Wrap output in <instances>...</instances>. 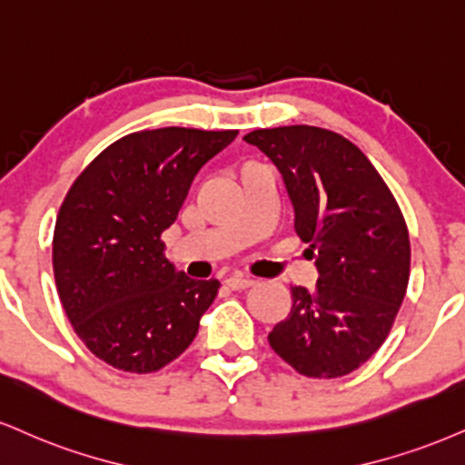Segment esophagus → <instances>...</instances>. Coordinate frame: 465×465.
<instances>
[{"instance_id":"esophagus-1","label":"esophagus","mask_w":465,"mask_h":465,"mask_svg":"<svg viewBox=\"0 0 465 465\" xmlns=\"http://www.w3.org/2000/svg\"><path fill=\"white\" fill-rule=\"evenodd\" d=\"M225 286L229 290H247V288L253 286V279L242 277V275H233V277L225 279Z\"/></svg>"}]
</instances>
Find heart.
Listing matches in <instances>:
<instances>
[{
  "label": "heart",
  "instance_id": "obj_1",
  "mask_svg": "<svg viewBox=\"0 0 465 465\" xmlns=\"http://www.w3.org/2000/svg\"><path fill=\"white\" fill-rule=\"evenodd\" d=\"M249 164H251V162H249ZM249 164H242V166H240V169H244V166H249Z\"/></svg>",
  "mask_w": 465,
  "mask_h": 465
}]
</instances>
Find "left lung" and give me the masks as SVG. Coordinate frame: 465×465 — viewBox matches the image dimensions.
I'll list each match as a JSON object with an SVG mask.
<instances>
[{
	"label": "left lung",
	"instance_id": "left-lung-1",
	"mask_svg": "<svg viewBox=\"0 0 465 465\" xmlns=\"http://www.w3.org/2000/svg\"><path fill=\"white\" fill-rule=\"evenodd\" d=\"M244 141L283 175L294 229L318 266L314 290H290L292 310L268 342L299 374L344 377L377 353L405 299V216L372 162L340 134L286 125L255 130Z\"/></svg>",
	"mask_w": 465,
	"mask_h": 465
}]
</instances>
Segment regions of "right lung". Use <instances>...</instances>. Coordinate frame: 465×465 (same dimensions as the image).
Wrapping results in <instances>:
<instances>
[{
    "label": "right lung",
    "mask_w": 465,
    "mask_h": 465,
    "mask_svg": "<svg viewBox=\"0 0 465 465\" xmlns=\"http://www.w3.org/2000/svg\"><path fill=\"white\" fill-rule=\"evenodd\" d=\"M238 130L127 134L77 175L54 229V277L73 331L94 357L147 374L188 349L216 299L164 257L169 229L201 166Z\"/></svg>",
    "instance_id": "right-lung-1"
}]
</instances>
